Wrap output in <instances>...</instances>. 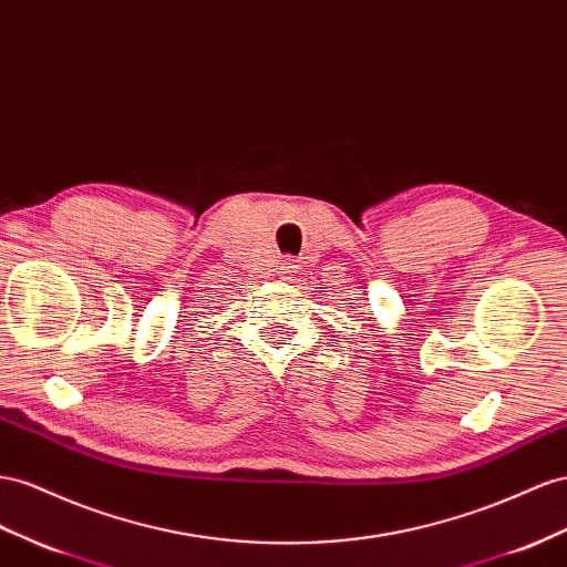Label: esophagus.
I'll use <instances>...</instances> for the list:
<instances>
[{
  "label": "esophagus",
  "instance_id": "1",
  "mask_svg": "<svg viewBox=\"0 0 567 567\" xmlns=\"http://www.w3.org/2000/svg\"><path fill=\"white\" fill-rule=\"evenodd\" d=\"M296 267H298V265H296V259H288V262H286V267H284V269H286L284 274H288V271H293Z\"/></svg>",
  "mask_w": 567,
  "mask_h": 567
}]
</instances>
